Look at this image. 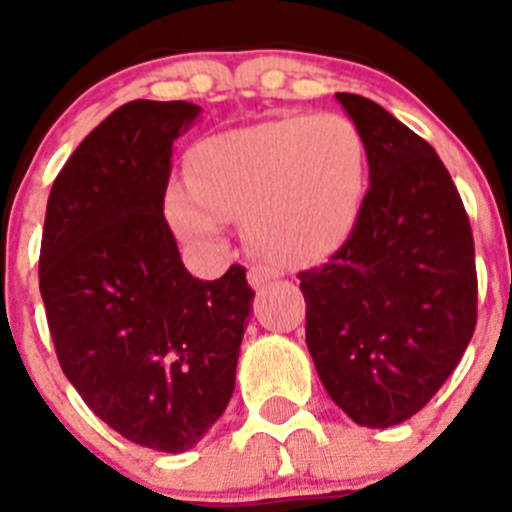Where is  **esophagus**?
I'll use <instances>...</instances> for the list:
<instances>
[{
  "mask_svg": "<svg viewBox=\"0 0 512 512\" xmlns=\"http://www.w3.org/2000/svg\"><path fill=\"white\" fill-rule=\"evenodd\" d=\"M275 277L277 272L270 270V267H250V272H247V282H250V287L255 289V292H265Z\"/></svg>",
  "mask_w": 512,
  "mask_h": 512,
  "instance_id": "esophagus-1",
  "label": "esophagus"
}]
</instances>
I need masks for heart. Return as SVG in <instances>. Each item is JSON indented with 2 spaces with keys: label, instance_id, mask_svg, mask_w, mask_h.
<instances>
[{
  "label": "heart",
  "instance_id": "b5f03b06",
  "mask_svg": "<svg viewBox=\"0 0 512 512\" xmlns=\"http://www.w3.org/2000/svg\"><path fill=\"white\" fill-rule=\"evenodd\" d=\"M369 153L354 121L337 113L285 116L205 138L190 180L165 190L175 235L218 250L230 218L262 257L314 265L344 247L359 223Z\"/></svg>",
  "mask_w": 512,
  "mask_h": 512
}]
</instances>
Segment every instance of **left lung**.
Masks as SVG:
<instances>
[{
	"instance_id": "8db88e82",
	"label": "left lung",
	"mask_w": 512,
	"mask_h": 512,
	"mask_svg": "<svg viewBox=\"0 0 512 512\" xmlns=\"http://www.w3.org/2000/svg\"><path fill=\"white\" fill-rule=\"evenodd\" d=\"M369 153L359 223L327 265L299 272L307 347L354 423H404L446 384L476 329V252L438 153L379 103L337 94Z\"/></svg>"
}]
</instances>
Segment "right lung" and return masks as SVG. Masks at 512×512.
<instances>
[{
	"label": "right lung",
	"instance_id": "right-lung-1",
	"mask_svg": "<svg viewBox=\"0 0 512 512\" xmlns=\"http://www.w3.org/2000/svg\"><path fill=\"white\" fill-rule=\"evenodd\" d=\"M203 108L131 101L71 153L51 185L39 289L66 379L103 423L163 453L193 448L223 416L252 292L232 265L185 270L163 218L173 141Z\"/></svg>",
	"mask_w": 512,
	"mask_h": 512
}]
</instances>
